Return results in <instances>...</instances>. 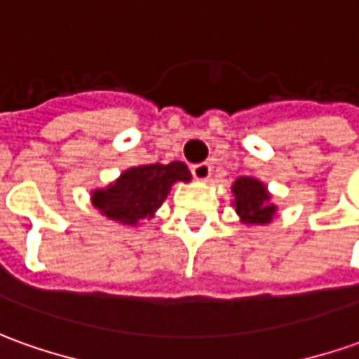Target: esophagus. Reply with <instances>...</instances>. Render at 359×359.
<instances>
[{
    "instance_id": "esophagus-1",
    "label": "esophagus",
    "mask_w": 359,
    "mask_h": 359,
    "mask_svg": "<svg viewBox=\"0 0 359 359\" xmlns=\"http://www.w3.org/2000/svg\"><path fill=\"white\" fill-rule=\"evenodd\" d=\"M190 172L196 180H208L212 175V167L208 163H198V165H192Z\"/></svg>"
}]
</instances>
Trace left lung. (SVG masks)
Returning a JSON list of instances; mask_svg holds the SVG:
<instances>
[{"label":"left lung","mask_w":359,"mask_h":359,"mask_svg":"<svg viewBox=\"0 0 359 359\" xmlns=\"http://www.w3.org/2000/svg\"><path fill=\"white\" fill-rule=\"evenodd\" d=\"M233 206L243 224L263 226L269 224L277 212V206L271 204V194L262 180L253 177H240L231 184Z\"/></svg>","instance_id":"obj_1"}]
</instances>
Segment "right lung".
<instances>
[{
    "label": "right lung",
    "mask_w": 359,
    "mask_h": 359,
    "mask_svg": "<svg viewBox=\"0 0 359 359\" xmlns=\"http://www.w3.org/2000/svg\"><path fill=\"white\" fill-rule=\"evenodd\" d=\"M190 179L189 167L180 161L131 167L108 189L94 190L92 204L108 220L137 226L155 216L175 182H189Z\"/></svg>",
    "instance_id": "obj_1"
}]
</instances>
